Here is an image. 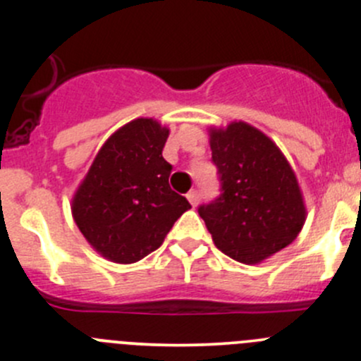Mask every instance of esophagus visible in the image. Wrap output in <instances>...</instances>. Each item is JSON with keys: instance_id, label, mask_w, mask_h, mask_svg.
<instances>
[{"instance_id": "obj_1", "label": "esophagus", "mask_w": 361, "mask_h": 361, "mask_svg": "<svg viewBox=\"0 0 361 361\" xmlns=\"http://www.w3.org/2000/svg\"><path fill=\"white\" fill-rule=\"evenodd\" d=\"M187 199L190 201L192 206L195 207L199 204V201H201V194H199L197 190H192V192H188V194H187Z\"/></svg>"}]
</instances>
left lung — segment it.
<instances>
[{"instance_id":"1","label":"left lung","mask_w":361,"mask_h":361,"mask_svg":"<svg viewBox=\"0 0 361 361\" xmlns=\"http://www.w3.org/2000/svg\"><path fill=\"white\" fill-rule=\"evenodd\" d=\"M209 145L220 195L197 211L216 248L248 265L286 248L302 231L305 207L281 150L245 122L213 129Z\"/></svg>"}]
</instances>
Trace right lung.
Listing matches in <instances>:
<instances>
[{"label":"right lung","instance_id":"add662e5","mask_svg":"<svg viewBox=\"0 0 361 361\" xmlns=\"http://www.w3.org/2000/svg\"><path fill=\"white\" fill-rule=\"evenodd\" d=\"M169 129L137 118L103 145L73 199L83 238L108 260L134 264L155 251L190 202L169 187L162 157Z\"/></svg>","mask_w":361,"mask_h":361}]
</instances>
